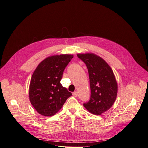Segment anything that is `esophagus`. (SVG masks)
<instances>
[{"instance_id":"obj_1","label":"esophagus","mask_w":148,"mask_h":148,"mask_svg":"<svg viewBox=\"0 0 148 148\" xmlns=\"http://www.w3.org/2000/svg\"><path fill=\"white\" fill-rule=\"evenodd\" d=\"M73 96L74 97H77V96H78V92H77V91L73 92Z\"/></svg>"}]
</instances>
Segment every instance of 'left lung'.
<instances>
[{"label": "left lung", "mask_w": 148, "mask_h": 148, "mask_svg": "<svg viewBox=\"0 0 148 148\" xmlns=\"http://www.w3.org/2000/svg\"><path fill=\"white\" fill-rule=\"evenodd\" d=\"M89 73L91 97L83 106L89 112L101 115L112 106L117 95V83L110 66L99 56L92 53H78Z\"/></svg>", "instance_id": "1"}]
</instances>
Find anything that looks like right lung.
<instances>
[{
    "label": "right lung",
    "mask_w": 148,
    "mask_h": 148,
    "mask_svg": "<svg viewBox=\"0 0 148 148\" xmlns=\"http://www.w3.org/2000/svg\"><path fill=\"white\" fill-rule=\"evenodd\" d=\"M73 57L71 54L48 57L40 63L31 77L29 88L31 104L44 116L55 115L71 96L60 80L64 71Z\"/></svg>",
    "instance_id": "1"
}]
</instances>
